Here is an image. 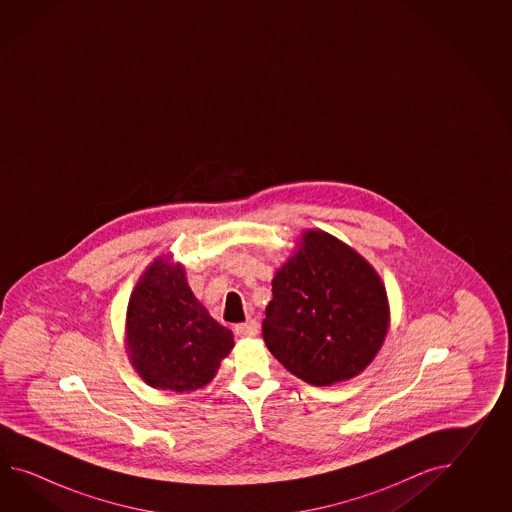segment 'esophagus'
I'll use <instances>...</instances> for the list:
<instances>
[{"label": "esophagus", "instance_id": "esophagus-1", "mask_svg": "<svg viewBox=\"0 0 512 512\" xmlns=\"http://www.w3.org/2000/svg\"><path fill=\"white\" fill-rule=\"evenodd\" d=\"M234 331H236V335L241 338L254 337V335L258 333V322H256V320H249V322H245V324L234 327Z\"/></svg>", "mask_w": 512, "mask_h": 512}]
</instances>
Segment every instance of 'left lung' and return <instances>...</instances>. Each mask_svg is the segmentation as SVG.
Masks as SVG:
<instances>
[{
    "mask_svg": "<svg viewBox=\"0 0 512 512\" xmlns=\"http://www.w3.org/2000/svg\"><path fill=\"white\" fill-rule=\"evenodd\" d=\"M390 327L381 276L324 230L302 232L272 280L263 340L283 368L313 386L348 381L377 357Z\"/></svg>",
    "mask_w": 512,
    "mask_h": 512,
    "instance_id": "8db88e82",
    "label": "left lung"
}]
</instances>
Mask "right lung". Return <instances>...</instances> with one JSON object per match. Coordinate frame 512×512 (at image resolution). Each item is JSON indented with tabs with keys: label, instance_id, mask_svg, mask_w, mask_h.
I'll return each instance as SVG.
<instances>
[{
	"label": "right lung",
	"instance_id": "add662e5",
	"mask_svg": "<svg viewBox=\"0 0 512 512\" xmlns=\"http://www.w3.org/2000/svg\"><path fill=\"white\" fill-rule=\"evenodd\" d=\"M232 348V331L194 296L183 263L155 258L126 311V349L142 381L157 390L196 392L216 377Z\"/></svg>",
	"mask_w": 512,
	"mask_h": 512
}]
</instances>
